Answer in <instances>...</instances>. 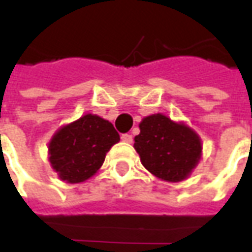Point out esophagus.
<instances>
[{"label":"esophagus","instance_id":"obj_1","mask_svg":"<svg viewBox=\"0 0 252 252\" xmlns=\"http://www.w3.org/2000/svg\"><path fill=\"white\" fill-rule=\"evenodd\" d=\"M121 140L126 143H132L133 137H132V135H129V133H123V135H121Z\"/></svg>","mask_w":252,"mask_h":252}]
</instances>
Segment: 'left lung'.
<instances>
[{
	"mask_svg": "<svg viewBox=\"0 0 252 252\" xmlns=\"http://www.w3.org/2000/svg\"><path fill=\"white\" fill-rule=\"evenodd\" d=\"M139 128L133 147L143 166L164 181L185 180L201 158L202 147L197 133L159 113L146 117Z\"/></svg>",
	"mask_w": 252,
	"mask_h": 252,
	"instance_id": "1",
	"label": "left lung"
}]
</instances>
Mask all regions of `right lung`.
I'll use <instances>...</instances> for the list:
<instances>
[{"label":"right lung","instance_id":"add662e5","mask_svg":"<svg viewBox=\"0 0 252 252\" xmlns=\"http://www.w3.org/2000/svg\"><path fill=\"white\" fill-rule=\"evenodd\" d=\"M120 140L109 121L86 115L63 126L50 143V162L61 180L83 182L102 166L110 147Z\"/></svg>","mask_w":252,"mask_h":252}]
</instances>
